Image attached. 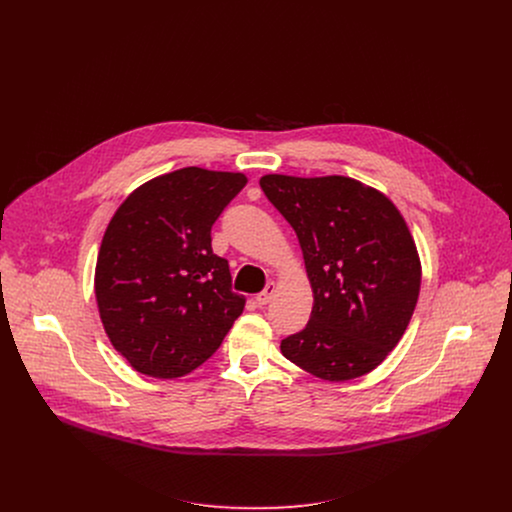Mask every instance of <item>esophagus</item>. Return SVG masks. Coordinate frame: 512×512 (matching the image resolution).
Returning <instances> with one entry per match:
<instances>
[{"label": "esophagus", "mask_w": 512, "mask_h": 512, "mask_svg": "<svg viewBox=\"0 0 512 512\" xmlns=\"http://www.w3.org/2000/svg\"><path fill=\"white\" fill-rule=\"evenodd\" d=\"M274 295H276V284L270 282L262 292L256 295V303H258V305H266Z\"/></svg>", "instance_id": "34e87169"}]
</instances>
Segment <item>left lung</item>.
<instances>
[{
    "label": "left lung",
    "instance_id": "obj_1",
    "mask_svg": "<svg viewBox=\"0 0 512 512\" xmlns=\"http://www.w3.org/2000/svg\"><path fill=\"white\" fill-rule=\"evenodd\" d=\"M268 201L292 224L313 292L303 331L282 355L309 374L345 382L380 365L402 339L422 284L416 242L396 205L343 177L264 175Z\"/></svg>",
    "mask_w": 512,
    "mask_h": 512
}]
</instances>
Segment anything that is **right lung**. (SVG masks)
I'll return each mask as SVG.
<instances>
[{"mask_svg":"<svg viewBox=\"0 0 512 512\" xmlns=\"http://www.w3.org/2000/svg\"><path fill=\"white\" fill-rule=\"evenodd\" d=\"M246 181L183 167L140 185L108 222L94 293L112 347L138 372L189 374L244 311L228 262L213 254L211 228Z\"/></svg>","mask_w":512,"mask_h":512,"instance_id":"add662e5","label":"right lung"}]
</instances>
